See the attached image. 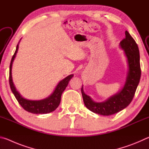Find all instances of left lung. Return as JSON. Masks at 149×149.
Returning a JSON list of instances; mask_svg holds the SVG:
<instances>
[{
	"label": "left lung",
	"mask_w": 149,
	"mask_h": 149,
	"mask_svg": "<svg viewBox=\"0 0 149 149\" xmlns=\"http://www.w3.org/2000/svg\"><path fill=\"white\" fill-rule=\"evenodd\" d=\"M125 37L120 44L121 48L124 50L127 58L129 70L123 89L104 102H95L85 94L83 87H81L82 97L85 107L96 114L102 116L114 114L127 107L134 97L141 74L139 50L137 44L129 32L125 31Z\"/></svg>",
	"instance_id": "left-lung-1"
}]
</instances>
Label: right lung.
Returning <instances> with one entry per match:
<instances>
[{
    "label": "right lung",
    "instance_id": "obj_1",
    "mask_svg": "<svg viewBox=\"0 0 149 149\" xmlns=\"http://www.w3.org/2000/svg\"><path fill=\"white\" fill-rule=\"evenodd\" d=\"M18 49V44L16 47V51H15L13 56L12 58L10 65V73H9V84L10 86V89L13 93L14 95L17 99L19 104L22 106V107L27 112L33 113V114H47L50 113L56 109L60 104V100H61V96L65 87H67L68 84L70 81V80L72 79L74 75H70L64 78V79L60 81V83L57 85L56 89L52 93V94L50 95L49 97H48L47 99L41 100H30L26 99H24L23 97L20 95L18 91L16 90L14 85L12 81V63L16 57V53Z\"/></svg>",
    "mask_w": 149,
    "mask_h": 149
}]
</instances>
